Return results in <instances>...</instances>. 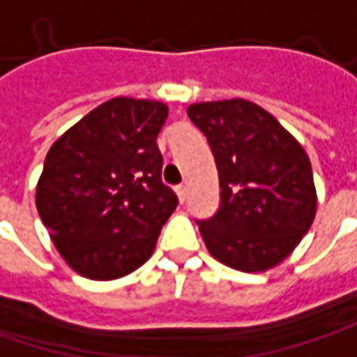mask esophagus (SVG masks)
<instances>
[{
  "instance_id": "esophagus-1",
  "label": "esophagus",
  "mask_w": 357,
  "mask_h": 357,
  "mask_svg": "<svg viewBox=\"0 0 357 357\" xmlns=\"http://www.w3.org/2000/svg\"><path fill=\"white\" fill-rule=\"evenodd\" d=\"M174 190H176V195H178V201L185 203V199H187V187H185V185H178Z\"/></svg>"
}]
</instances>
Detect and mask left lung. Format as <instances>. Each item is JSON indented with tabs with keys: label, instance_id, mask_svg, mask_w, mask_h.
Instances as JSON below:
<instances>
[{
	"label": "left lung",
	"instance_id": "left-lung-1",
	"mask_svg": "<svg viewBox=\"0 0 357 357\" xmlns=\"http://www.w3.org/2000/svg\"><path fill=\"white\" fill-rule=\"evenodd\" d=\"M187 112L206 136L219 170V211L197 221L208 253L245 273L275 267L315 217L312 162L303 146L249 100L199 102Z\"/></svg>",
	"mask_w": 357,
	"mask_h": 357
}]
</instances>
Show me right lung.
Here are the masks:
<instances>
[{
    "mask_svg": "<svg viewBox=\"0 0 357 357\" xmlns=\"http://www.w3.org/2000/svg\"><path fill=\"white\" fill-rule=\"evenodd\" d=\"M169 108L112 98L76 122L47 152L36 206L66 263L88 279H118L154 251L178 205L160 178L156 136Z\"/></svg>",
    "mask_w": 357,
    "mask_h": 357,
    "instance_id": "right-lung-1",
    "label": "right lung"
}]
</instances>
